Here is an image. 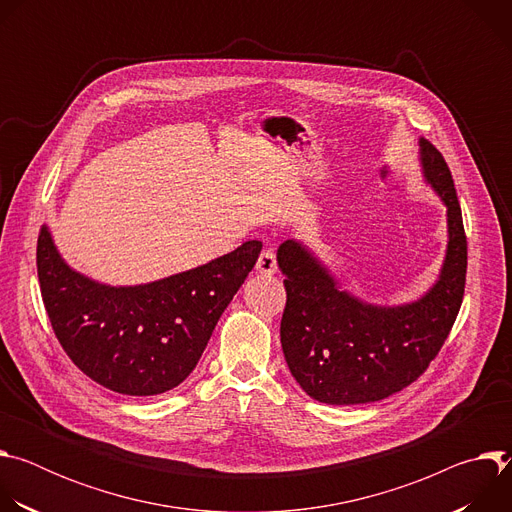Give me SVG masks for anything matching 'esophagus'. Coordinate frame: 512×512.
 <instances>
[{
  "label": "esophagus",
  "mask_w": 512,
  "mask_h": 512,
  "mask_svg": "<svg viewBox=\"0 0 512 512\" xmlns=\"http://www.w3.org/2000/svg\"><path fill=\"white\" fill-rule=\"evenodd\" d=\"M257 271L263 275H273L277 271V259L271 249H263L257 259Z\"/></svg>",
  "instance_id": "1"
}]
</instances>
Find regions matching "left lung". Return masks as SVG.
Returning <instances> with one entry per match:
<instances>
[{
    "instance_id": "1",
    "label": "left lung",
    "mask_w": 512,
    "mask_h": 512,
    "mask_svg": "<svg viewBox=\"0 0 512 512\" xmlns=\"http://www.w3.org/2000/svg\"><path fill=\"white\" fill-rule=\"evenodd\" d=\"M427 184L448 206V251L440 279L411 304H364L338 287L300 243L285 241L277 265L285 279L281 348L300 387L328 405L381 401L417 381L444 346L462 306L468 241L452 172L427 139H419Z\"/></svg>"
}]
</instances>
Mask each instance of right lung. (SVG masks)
Here are the masks:
<instances>
[{
	"instance_id": "add662e5",
	"label": "right lung",
	"mask_w": 512,
	"mask_h": 512,
	"mask_svg": "<svg viewBox=\"0 0 512 512\" xmlns=\"http://www.w3.org/2000/svg\"><path fill=\"white\" fill-rule=\"evenodd\" d=\"M261 253L247 241L196 269L133 287H111L72 271L48 227L36 265L44 308L68 358L121 395H160L196 367L210 334Z\"/></svg>"
}]
</instances>
